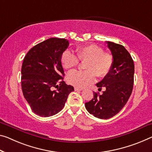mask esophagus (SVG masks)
Here are the masks:
<instances>
[{"instance_id":"1","label":"esophagus","mask_w":152,"mask_h":152,"mask_svg":"<svg viewBox=\"0 0 152 152\" xmlns=\"http://www.w3.org/2000/svg\"><path fill=\"white\" fill-rule=\"evenodd\" d=\"M75 91H81V90H83V88L75 87Z\"/></svg>"}]
</instances>
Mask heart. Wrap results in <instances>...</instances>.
<instances>
[{
  "mask_svg": "<svg viewBox=\"0 0 152 152\" xmlns=\"http://www.w3.org/2000/svg\"><path fill=\"white\" fill-rule=\"evenodd\" d=\"M75 52L76 56L66 50L61 56V63L66 69L77 66L79 60L86 61L84 64L86 71H73L67 75L66 80L71 85L80 88L86 87L95 81L96 75L102 78L111 71L113 64V56L104 52V49L100 46L96 44L79 46Z\"/></svg>",
  "mask_w": 152,
  "mask_h": 152,
  "instance_id": "1",
  "label": "heart"
}]
</instances>
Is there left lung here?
Wrapping results in <instances>:
<instances>
[{
  "mask_svg": "<svg viewBox=\"0 0 152 152\" xmlns=\"http://www.w3.org/2000/svg\"><path fill=\"white\" fill-rule=\"evenodd\" d=\"M113 57L111 71L96 83L99 89L104 87L102 94L94 92V99L85 103L90 114L100 119L111 118L118 113L129 99L134 83V65L132 58L124 47L107 41Z\"/></svg>",
  "mask_w": 152,
  "mask_h": 152,
  "instance_id": "8db88e82",
  "label": "left lung"
}]
</instances>
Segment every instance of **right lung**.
Wrapping results in <instances>:
<instances>
[{
	"label": "right lung",
	"mask_w": 152,
	"mask_h": 152,
	"mask_svg": "<svg viewBox=\"0 0 152 152\" xmlns=\"http://www.w3.org/2000/svg\"><path fill=\"white\" fill-rule=\"evenodd\" d=\"M69 45L65 39L50 38L30 49L24 58L22 92L32 111L39 116L50 117L60 112L74 91L63 80L61 56Z\"/></svg>",
	"instance_id": "1"
}]
</instances>
